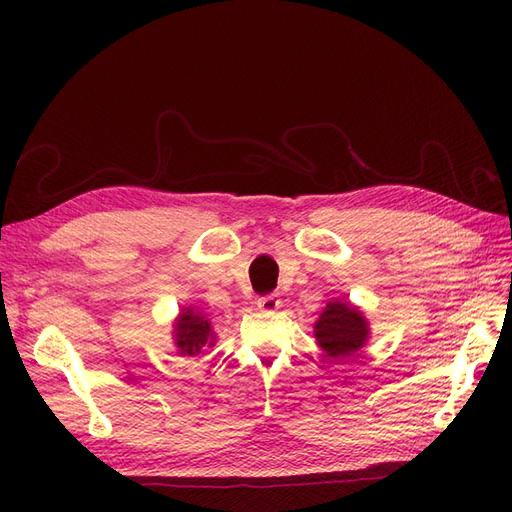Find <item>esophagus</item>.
<instances>
[{"mask_svg":"<svg viewBox=\"0 0 512 512\" xmlns=\"http://www.w3.org/2000/svg\"><path fill=\"white\" fill-rule=\"evenodd\" d=\"M280 297H277L275 292H271V294H265V297H260L258 299V307L260 309H265V312H273V309H277L280 307Z\"/></svg>","mask_w":512,"mask_h":512,"instance_id":"1","label":"esophagus"}]
</instances>
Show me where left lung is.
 Wrapping results in <instances>:
<instances>
[{"instance_id": "obj_1", "label": "left lung", "mask_w": 512, "mask_h": 512, "mask_svg": "<svg viewBox=\"0 0 512 512\" xmlns=\"http://www.w3.org/2000/svg\"><path fill=\"white\" fill-rule=\"evenodd\" d=\"M318 346L333 359H346L367 339V322L350 303H329L316 322Z\"/></svg>"}]
</instances>
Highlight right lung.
<instances>
[{
  "instance_id": "1",
  "label": "right lung",
  "mask_w": 512,
  "mask_h": 512,
  "mask_svg": "<svg viewBox=\"0 0 512 512\" xmlns=\"http://www.w3.org/2000/svg\"><path fill=\"white\" fill-rule=\"evenodd\" d=\"M177 346L181 354H198L200 348L209 344L211 324L205 316L194 314V309H185L177 322ZM211 346V344H209Z\"/></svg>"
}]
</instances>
